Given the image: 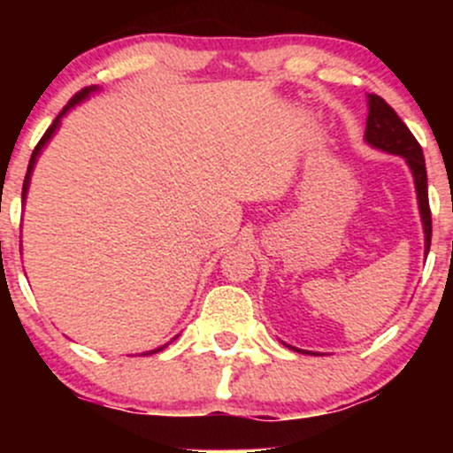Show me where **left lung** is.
Wrapping results in <instances>:
<instances>
[{"mask_svg": "<svg viewBox=\"0 0 453 453\" xmlns=\"http://www.w3.org/2000/svg\"><path fill=\"white\" fill-rule=\"evenodd\" d=\"M368 97V119H366V132H364V140L371 147H375L383 153L400 155L407 161L411 174H413L415 191H418V204H419V217H422L424 226V251H430V236H433V219H430V206H428V176H426V161L419 142L415 140L409 127L400 121V117L394 112V108L383 100V97L371 93ZM289 349L296 347L288 345ZM306 353V351H303Z\"/></svg>", "mask_w": 453, "mask_h": 453, "instance_id": "left-lung-1", "label": "left lung"}]
</instances>
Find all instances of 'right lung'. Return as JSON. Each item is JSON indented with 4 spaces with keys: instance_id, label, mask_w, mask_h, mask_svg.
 <instances>
[{
    "instance_id": "obj_1",
    "label": "right lung",
    "mask_w": 453,
    "mask_h": 453,
    "mask_svg": "<svg viewBox=\"0 0 453 453\" xmlns=\"http://www.w3.org/2000/svg\"><path fill=\"white\" fill-rule=\"evenodd\" d=\"M96 91H100V87H87V89H82V91H78L74 97H72L70 102H67V106L64 108V111H61L59 114H57V119L53 121V126H50L49 129H46V134L42 136V140H40L38 142V147L34 149V153H31V159H29V165H27V174H25V183H23V202H25V197H27V189H29V180H31V173H34V168H35V161H38V157H40V153H42V149L46 147V144H49V140L55 136V132L57 129H59V126H61V119L65 117L67 112L72 111V108L76 106V104H81V102H85L87 97L91 96V93H96ZM176 339V336H174ZM165 347V345H164ZM164 347H157V349H153V351H147V353H142V356H150V353H157V351H161L164 349Z\"/></svg>"
}]
</instances>
